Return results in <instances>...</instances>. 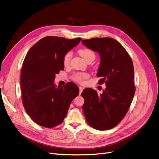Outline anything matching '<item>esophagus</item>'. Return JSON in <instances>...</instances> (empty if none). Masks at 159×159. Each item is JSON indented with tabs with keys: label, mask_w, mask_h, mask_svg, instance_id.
<instances>
[{
	"label": "esophagus",
	"mask_w": 159,
	"mask_h": 159,
	"mask_svg": "<svg viewBox=\"0 0 159 159\" xmlns=\"http://www.w3.org/2000/svg\"><path fill=\"white\" fill-rule=\"evenodd\" d=\"M79 88H80V94H81V93H82V91H83L84 88H83L82 87H81V86H80Z\"/></svg>",
	"instance_id": "esophagus-1"
}]
</instances>
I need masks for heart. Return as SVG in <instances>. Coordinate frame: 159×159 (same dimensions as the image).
<instances>
[{
    "mask_svg": "<svg viewBox=\"0 0 159 159\" xmlns=\"http://www.w3.org/2000/svg\"><path fill=\"white\" fill-rule=\"evenodd\" d=\"M79 54L82 56L85 61H89V60H94L95 54L93 50L89 48H82L79 50ZM72 57V52L69 51L66 52L63 57V64L65 67L69 66ZM89 75L86 73H77L72 76V79L75 81L80 84L84 82V80L88 78Z\"/></svg>",
    "mask_w": 159,
    "mask_h": 159,
    "instance_id": "obj_1",
    "label": "heart"
}]
</instances>
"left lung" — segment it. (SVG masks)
<instances>
[{
    "label": "left lung",
    "instance_id": "obj_1",
    "mask_svg": "<svg viewBox=\"0 0 159 159\" xmlns=\"http://www.w3.org/2000/svg\"><path fill=\"white\" fill-rule=\"evenodd\" d=\"M81 42L99 54L98 83L106 85L100 95L91 88L81 93L86 121L99 131L112 129L125 116L135 92L133 61L124 47L113 38H95Z\"/></svg>",
    "mask_w": 159,
    "mask_h": 159
}]
</instances>
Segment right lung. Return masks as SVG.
Listing matches in <instances>:
<instances>
[{"label":"right lung","instance_id":"right-lung-1","mask_svg":"<svg viewBox=\"0 0 159 159\" xmlns=\"http://www.w3.org/2000/svg\"><path fill=\"white\" fill-rule=\"evenodd\" d=\"M81 40L57 36L42 38L28 52L20 75L22 104L39 125L53 128L63 122L70 105L79 94L74 83L56 88V74L64 70L63 57Z\"/></svg>","mask_w":159,"mask_h":159}]
</instances>
